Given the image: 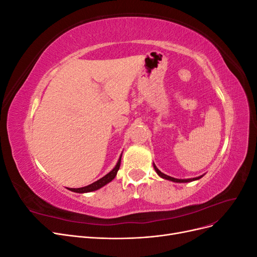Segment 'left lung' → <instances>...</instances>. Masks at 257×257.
I'll list each match as a JSON object with an SVG mask.
<instances>
[{"instance_id": "8db88e82", "label": "left lung", "mask_w": 257, "mask_h": 257, "mask_svg": "<svg viewBox=\"0 0 257 257\" xmlns=\"http://www.w3.org/2000/svg\"><path fill=\"white\" fill-rule=\"evenodd\" d=\"M153 167H154V169H155V172H157V174H158L161 178L166 179V180H169V181H174V182H180V183H182V182H191V181L198 180V179H200L201 177L204 176V175H203V176H199V177H196V178H191V179H176V178L167 176V175H165V174H163L162 172H160L159 168H158L157 166H155L154 164H153Z\"/></svg>"}]
</instances>
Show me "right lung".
<instances>
[{
    "label": "right lung",
    "instance_id": "obj_1",
    "mask_svg": "<svg viewBox=\"0 0 257 257\" xmlns=\"http://www.w3.org/2000/svg\"><path fill=\"white\" fill-rule=\"evenodd\" d=\"M121 157H122V154H121ZM121 157H120L118 163H116V165L114 166V168L111 170V172L108 173V174H107L106 176H104L103 178H100L99 180H97V181H95V182H93V183H91V184H89V185H87V186H83V188H78V189H69V188H68V190L72 191V192H76V193H88V192L96 191V190L102 188V186L106 185L107 183H109L110 181L113 180L114 177L116 176V173H118V170H119V168H120Z\"/></svg>",
    "mask_w": 257,
    "mask_h": 257
}]
</instances>
